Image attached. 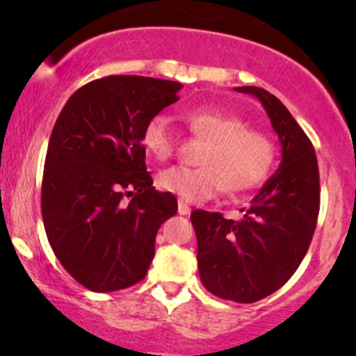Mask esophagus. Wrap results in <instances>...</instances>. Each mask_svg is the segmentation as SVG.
I'll return each instance as SVG.
<instances>
[{
  "label": "esophagus",
  "mask_w": 356,
  "mask_h": 356,
  "mask_svg": "<svg viewBox=\"0 0 356 356\" xmlns=\"http://www.w3.org/2000/svg\"><path fill=\"white\" fill-rule=\"evenodd\" d=\"M177 210H179V213H181V215H189V213H191V207H189L188 203H184V201H179V203H177Z\"/></svg>",
  "instance_id": "esophagus-1"
}]
</instances>
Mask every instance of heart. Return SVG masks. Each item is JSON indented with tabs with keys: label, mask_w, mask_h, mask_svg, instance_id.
I'll return each instance as SVG.
<instances>
[{
	"label": "heart",
	"mask_w": 356,
	"mask_h": 356,
	"mask_svg": "<svg viewBox=\"0 0 356 356\" xmlns=\"http://www.w3.org/2000/svg\"><path fill=\"white\" fill-rule=\"evenodd\" d=\"M191 132L207 139L200 167L165 168L156 175V186L177 198L198 203L217 193H243L257 186L270 170L274 143L265 132L248 127L241 117L217 106H196L184 111ZM141 143L148 155L163 161L175 149V134L165 115H153L145 124Z\"/></svg>",
	"instance_id": "obj_1"
}]
</instances>
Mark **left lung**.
<instances>
[{"label":"left lung","mask_w":356,"mask_h":356,"mask_svg":"<svg viewBox=\"0 0 356 356\" xmlns=\"http://www.w3.org/2000/svg\"><path fill=\"white\" fill-rule=\"evenodd\" d=\"M236 91L264 105L281 141V165L238 220L195 210L191 222L204 288L224 300L254 303L282 288L307 254L317 227L321 179L314 145L288 108L261 88Z\"/></svg>","instance_id":"obj_1"}]
</instances>
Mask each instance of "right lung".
I'll return each mask as SVG.
<instances>
[{
	"label": "right lung",
	"instance_id": "add662e5",
	"mask_svg": "<svg viewBox=\"0 0 356 356\" xmlns=\"http://www.w3.org/2000/svg\"><path fill=\"white\" fill-rule=\"evenodd\" d=\"M181 88L108 75L77 89L56 118L42 172V222L63 268L95 293L143 281L158 229L177 213L175 196L153 188L141 134Z\"/></svg>",
	"mask_w": 356,
	"mask_h": 356
}]
</instances>
